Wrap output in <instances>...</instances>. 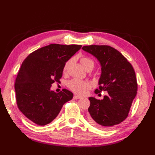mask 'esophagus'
Here are the masks:
<instances>
[{"mask_svg": "<svg viewBox=\"0 0 155 155\" xmlns=\"http://www.w3.org/2000/svg\"><path fill=\"white\" fill-rule=\"evenodd\" d=\"M80 98H81V97H80V96H78V95H75L74 96V100L80 99Z\"/></svg>", "mask_w": 155, "mask_h": 155, "instance_id": "esophagus-1", "label": "esophagus"}]
</instances>
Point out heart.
Listing matches in <instances>:
<instances>
[{
  "label": "heart",
  "mask_w": 155,
  "mask_h": 155,
  "mask_svg": "<svg viewBox=\"0 0 155 155\" xmlns=\"http://www.w3.org/2000/svg\"><path fill=\"white\" fill-rule=\"evenodd\" d=\"M82 64L84 65L85 69H88L90 67L94 66V62L92 59H91L89 57H83L81 59ZM69 61L66 62L64 66L63 71L66 72L67 70L68 66L69 64ZM91 83L89 81H84L80 80L78 79H72L67 82V87H68L71 91L78 94V95H84L86 92L87 90H88L91 87Z\"/></svg>",
  "instance_id": "heart-1"
}]
</instances>
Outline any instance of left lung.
Instances as JSON below:
<instances>
[{"instance_id":"1","label":"left lung","mask_w":155,"mask_h":155,"mask_svg":"<svg viewBox=\"0 0 155 155\" xmlns=\"http://www.w3.org/2000/svg\"><path fill=\"white\" fill-rule=\"evenodd\" d=\"M82 49L95 56L102 67L99 88L95 93L108 92L103 100L89 98V122L107 129L122 122L129 114L137 91L135 71L127 58L110 46L92 45Z\"/></svg>"}]
</instances>
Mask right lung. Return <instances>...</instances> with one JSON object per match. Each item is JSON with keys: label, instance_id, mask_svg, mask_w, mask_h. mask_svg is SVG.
Listing matches in <instances>:
<instances>
[{"label": "right lung", "instance_id": "obj_1", "mask_svg": "<svg viewBox=\"0 0 155 155\" xmlns=\"http://www.w3.org/2000/svg\"><path fill=\"white\" fill-rule=\"evenodd\" d=\"M81 47L80 45L51 44L29 54L19 70L15 81L18 107L25 116L39 126L51 123L73 93L66 89L51 91L59 82L66 62Z\"/></svg>", "mask_w": 155, "mask_h": 155}]
</instances>
